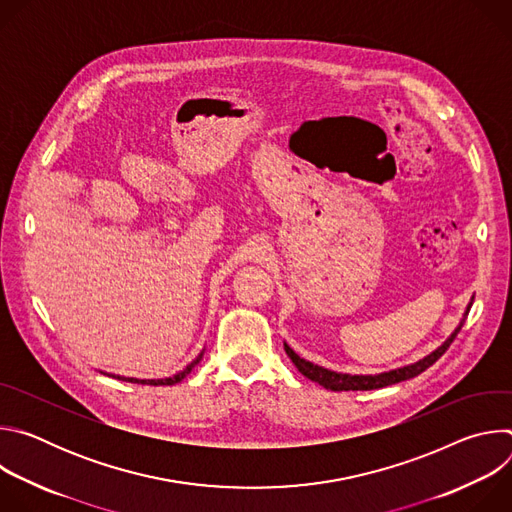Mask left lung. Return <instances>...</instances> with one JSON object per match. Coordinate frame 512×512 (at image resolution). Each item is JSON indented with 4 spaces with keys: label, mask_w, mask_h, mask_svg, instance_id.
<instances>
[{
    "label": "left lung",
    "mask_w": 512,
    "mask_h": 512,
    "mask_svg": "<svg viewBox=\"0 0 512 512\" xmlns=\"http://www.w3.org/2000/svg\"><path fill=\"white\" fill-rule=\"evenodd\" d=\"M472 302L474 298L470 300L466 312H464V318L460 320L458 328L448 336V340L437 346L433 352H429L427 356H423L421 360L413 362V364H407V367H401V369H393V371H387V373H379V375H346V373H336V371H328L324 367H318V364L306 360V358H300L294 350H291L285 342H283V348L287 352V356L291 358V362L296 364V369L308 377L310 381L322 385L324 389H330V391H373V389H381V387H387V385H395V383H401V381H407V379H413L417 375H421L425 369H429L431 364L440 358L448 348L450 344L454 342V338L458 336V332L462 330L464 322H466V316L472 308Z\"/></svg>",
    "instance_id": "obj_1"
}]
</instances>
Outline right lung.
<instances>
[{
  "label": "right lung",
  "instance_id": "obj_1",
  "mask_svg": "<svg viewBox=\"0 0 512 512\" xmlns=\"http://www.w3.org/2000/svg\"><path fill=\"white\" fill-rule=\"evenodd\" d=\"M202 354H204V352H200V354L188 364V367H186L184 371H180L178 375L168 377V379H133V377H119V375H109V377L119 379V381H127V383H137V385H154V387H158V385H176V383H180L186 375H190V371L202 360ZM101 373H103V371H101ZM103 375H107V373H103Z\"/></svg>",
  "mask_w": 512,
  "mask_h": 512
}]
</instances>
